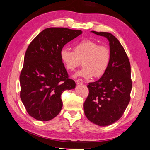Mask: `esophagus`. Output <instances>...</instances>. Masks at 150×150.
<instances>
[{
  "instance_id": "34e87169",
  "label": "esophagus",
  "mask_w": 150,
  "mask_h": 150,
  "mask_svg": "<svg viewBox=\"0 0 150 150\" xmlns=\"http://www.w3.org/2000/svg\"><path fill=\"white\" fill-rule=\"evenodd\" d=\"M76 83L77 84H82L83 83V81L81 79H78L76 80Z\"/></svg>"
}]
</instances>
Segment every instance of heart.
Here are the masks:
<instances>
[{"label": "heart", "instance_id": "b5f03b06", "mask_svg": "<svg viewBox=\"0 0 150 150\" xmlns=\"http://www.w3.org/2000/svg\"><path fill=\"white\" fill-rule=\"evenodd\" d=\"M61 61L66 69L73 71L83 62V67L75 76L90 78L100 77L105 73L110 64L111 53L104 45H99L91 40H83L75 45L74 51L63 47L60 52Z\"/></svg>", "mask_w": 150, "mask_h": 150}]
</instances>
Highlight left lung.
Listing matches in <instances>:
<instances>
[{"label":"left lung","mask_w":150,"mask_h":150,"mask_svg":"<svg viewBox=\"0 0 150 150\" xmlns=\"http://www.w3.org/2000/svg\"><path fill=\"white\" fill-rule=\"evenodd\" d=\"M91 32L108 39L111 59L101 78L88 85L89 94L84 103V111L90 121L106 126L120 118L129 103L131 66L123 47L115 36L105 32Z\"/></svg>","instance_id":"8db88e82"}]
</instances>
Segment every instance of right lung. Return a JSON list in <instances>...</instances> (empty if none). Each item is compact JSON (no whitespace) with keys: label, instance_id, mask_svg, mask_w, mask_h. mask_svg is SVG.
Here are the masks:
<instances>
[{"label":"right lung","instance_id":"1","mask_svg":"<svg viewBox=\"0 0 150 150\" xmlns=\"http://www.w3.org/2000/svg\"><path fill=\"white\" fill-rule=\"evenodd\" d=\"M83 32L64 28L45 29L27 49L20 74V96L29 115L49 121L60 112L61 94L76 87L60 56L64 45Z\"/></svg>","mask_w":150,"mask_h":150}]
</instances>
